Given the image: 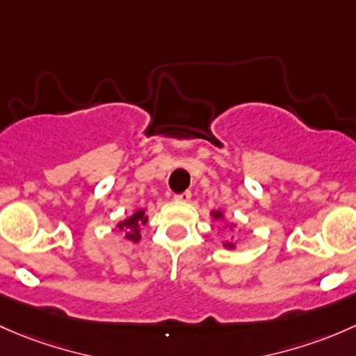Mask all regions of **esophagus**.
Returning a JSON list of instances; mask_svg holds the SVG:
<instances>
[{"instance_id": "34e87169", "label": "esophagus", "mask_w": 356, "mask_h": 356, "mask_svg": "<svg viewBox=\"0 0 356 356\" xmlns=\"http://www.w3.org/2000/svg\"><path fill=\"white\" fill-rule=\"evenodd\" d=\"M190 199H192V192H190V190H186V192H183V193H177V195H175V200H178V202H188Z\"/></svg>"}]
</instances>
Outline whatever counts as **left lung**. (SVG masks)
<instances>
[{"label":"left lung","mask_w":356,"mask_h":356,"mask_svg":"<svg viewBox=\"0 0 356 356\" xmlns=\"http://www.w3.org/2000/svg\"><path fill=\"white\" fill-rule=\"evenodd\" d=\"M212 216H214V219H221L222 218V214L219 211H216V212H212ZM225 247H228V248H233V243H225Z\"/></svg>","instance_id":"obj_1"}]
</instances>
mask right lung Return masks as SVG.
Wrapping results in <instances>:
<instances>
[{
  "mask_svg": "<svg viewBox=\"0 0 356 356\" xmlns=\"http://www.w3.org/2000/svg\"><path fill=\"white\" fill-rule=\"evenodd\" d=\"M147 222V218H145V211H137L131 218L124 219L123 222H120L118 228L124 232V238L131 241H138L140 240V229L138 226L145 225Z\"/></svg>",
  "mask_w": 356,
  "mask_h": 356,
  "instance_id": "add662e5",
  "label": "right lung"
}]
</instances>
